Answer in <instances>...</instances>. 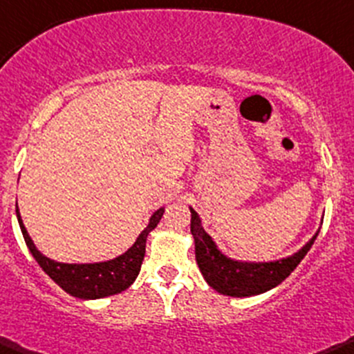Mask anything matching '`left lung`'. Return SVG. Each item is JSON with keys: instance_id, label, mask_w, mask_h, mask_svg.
Listing matches in <instances>:
<instances>
[{"instance_id": "1", "label": "left lung", "mask_w": 354, "mask_h": 354, "mask_svg": "<svg viewBox=\"0 0 354 354\" xmlns=\"http://www.w3.org/2000/svg\"><path fill=\"white\" fill-rule=\"evenodd\" d=\"M191 233L196 243V261L201 269L207 285L218 293L228 297H252V295L264 293L271 288L278 286L285 281L307 256L312 243L315 242V235L310 242L298 250L293 256L274 262H239L225 257L216 249L211 236L201 227L198 213L191 207Z\"/></svg>"}]
</instances>
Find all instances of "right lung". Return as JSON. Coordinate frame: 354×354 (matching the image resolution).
<instances>
[{
    "instance_id": "right-lung-1",
    "label": "right lung",
    "mask_w": 354,
    "mask_h": 354,
    "mask_svg": "<svg viewBox=\"0 0 354 354\" xmlns=\"http://www.w3.org/2000/svg\"><path fill=\"white\" fill-rule=\"evenodd\" d=\"M163 211L165 209L160 207L158 211L153 213L148 227L140 233L134 245L127 252L112 259V261L98 262V264H61V262L50 261V259L42 256L35 249L34 242H32L27 230H25L20 214H18V207L17 216L21 233H24L25 243H27L28 250L35 257V261L39 262V266L46 271V274H49V278L53 281H56L66 293L73 295V297L93 300V298L118 295L133 285L136 276L140 274L141 262L145 259V247H147L148 233L162 220Z\"/></svg>"
}]
</instances>
